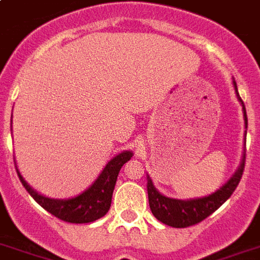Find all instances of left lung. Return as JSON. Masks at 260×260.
<instances>
[{
    "instance_id": "left-lung-1",
    "label": "left lung",
    "mask_w": 260,
    "mask_h": 260,
    "mask_svg": "<svg viewBox=\"0 0 260 260\" xmlns=\"http://www.w3.org/2000/svg\"><path fill=\"white\" fill-rule=\"evenodd\" d=\"M235 94H237L238 101L242 105V111H243L244 127L247 128V114H246V107H244L243 101L238 93V87L235 79L233 81ZM246 135V134H244ZM246 145V142H244ZM244 160H246V150L243 151L242 162L237 171L233 174V177L229 179L224 184H222L216 191L211 192L210 195H206L202 198H190V199H175L169 198L166 195L160 194L154 186L151 178L147 174V194H149V205L153 215L159 222L165 223L167 226L177 227H188L197 223L202 222L207 216L211 215L212 212L218 210L227 199L230 198L231 194L235 191V188L241 182L242 174L244 170Z\"/></svg>"
}]
</instances>
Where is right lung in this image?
Listing matches in <instances>:
<instances>
[{
  "mask_svg": "<svg viewBox=\"0 0 260 260\" xmlns=\"http://www.w3.org/2000/svg\"><path fill=\"white\" fill-rule=\"evenodd\" d=\"M132 156L133 151L130 150H125L113 156L107 162L104 170L101 171L98 178L85 191L68 199H54L40 194L23 179L17 165L16 169L23 187L26 188V191L33 197L34 201L42 206L46 211L63 222L90 223L106 215V212L110 209L111 197H113L119 170L127 160H130Z\"/></svg>",
  "mask_w": 260,
  "mask_h": 260,
  "instance_id": "right-lung-1",
  "label": "right lung"
}]
</instances>
